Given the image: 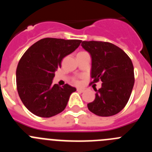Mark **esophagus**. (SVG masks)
<instances>
[{
    "label": "esophagus",
    "instance_id": "1",
    "mask_svg": "<svg viewBox=\"0 0 152 152\" xmlns=\"http://www.w3.org/2000/svg\"><path fill=\"white\" fill-rule=\"evenodd\" d=\"M77 91H79V92H84V88H77Z\"/></svg>",
    "mask_w": 152,
    "mask_h": 152
}]
</instances>
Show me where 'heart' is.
<instances>
[{
    "label": "heart",
    "instance_id": "obj_1",
    "mask_svg": "<svg viewBox=\"0 0 152 152\" xmlns=\"http://www.w3.org/2000/svg\"><path fill=\"white\" fill-rule=\"evenodd\" d=\"M76 82H77H77H78V81H77V80H76Z\"/></svg>",
    "mask_w": 152,
    "mask_h": 152
}]
</instances>
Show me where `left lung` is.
I'll return each mask as SVG.
<instances>
[{
	"mask_svg": "<svg viewBox=\"0 0 152 152\" xmlns=\"http://www.w3.org/2000/svg\"><path fill=\"white\" fill-rule=\"evenodd\" d=\"M81 46L91 57L92 83L100 80L94 100L88 110L100 116L116 115L126 105L133 88L134 68L130 58L116 45L107 42L83 41Z\"/></svg>",
	"mask_w": 152,
	"mask_h": 152,
	"instance_id": "1",
	"label": "left lung"
}]
</instances>
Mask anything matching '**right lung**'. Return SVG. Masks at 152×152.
Wrapping results in <instances>:
<instances>
[{
    "instance_id": "add662e5",
    "label": "right lung",
    "mask_w": 152,
    "mask_h": 152,
    "mask_svg": "<svg viewBox=\"0 0 152 152\" xmlns=\"http://www.w3.org/2000/svg\"><path fill=\"white\" fill-rule=\"evenodd\" d=\"M81 40L45 38L26 51L16 72L18 94L24 106L36 116L49 118L64 110L76 88L52 84L61 60L80 45Z\"/></svg>"
}]
</instances>
